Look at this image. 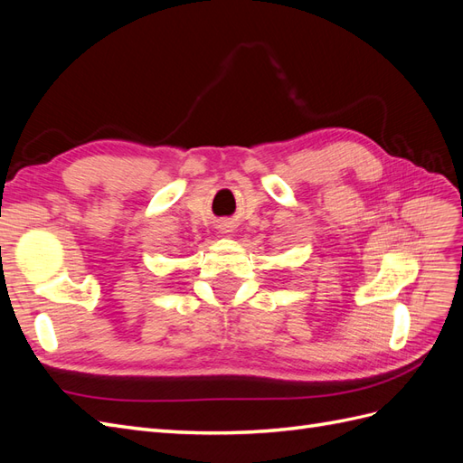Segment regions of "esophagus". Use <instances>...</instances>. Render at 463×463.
I'll return each instance as SVG.
<instances>
[{
    "instance_id": "esophagus-1",
    "label": "esophagus",
    "mask_w": 463,
    "mask_h": 463,
    "mask_svg": "<svg viewBox=\"0 0 463 463\" xmlns=\"http://www.w3.org/2000/svg\"><path fill=\"white\" fill-rule=\"evenodd\" d=\"M226 232H230V230H226Z\"/></svg>"
}]
</instances>
